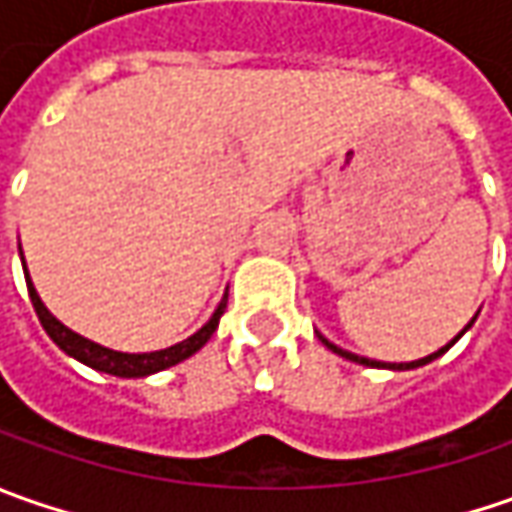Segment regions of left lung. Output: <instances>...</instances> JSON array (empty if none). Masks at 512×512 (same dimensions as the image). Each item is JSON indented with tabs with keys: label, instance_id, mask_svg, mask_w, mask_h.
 Masks as SVG:
<instances>
[{
	"label": "left lung",
	"instance_id": "1",
	"mask_svg": "<svg viewBox=\"0 0 512 512\" xmlns=\"http://www.w3.org/2000/svg\"><path fill=\"white\" fill-rule=\"evenodd\" d=\"M467 327H470V325H467ZM467 327H464V330H467ZM464 330H462V333H464ZM462 333H459V336H462ZM459 336H456V339H459ZM319 339H322V336H319ZM456 339H453V342H456ZM322 342H325V347H330L333 353H339V356H344V359H350V362L364 364V367H390V370H410V367H422V364L433 362V359H439L444 350H450V344H453V342H450V344H447V347H442V350H436V353H430V356H424V359H419V362L382 364V362H373V359H364V356H356V353H347V350H342V347H336V344H330V342H327V339H322Z\"/></svg>",
	"mask_w": 512,
	"mask_h": 512
}]
</instances>
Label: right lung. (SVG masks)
Wrapping results in <instances>:
<instances>
[{"label":"right lung","mask_w":512,"mask_h":512,"mask_svg":"<svg viewBox=\"0 0 512 512\" xmlns=\"http://www.w3.org/2000/svg\"><path fill=\"white\" fill-rule=\"evenodd\" d=\"M25 282H28V293H30V302H33V310H36V316H39V322H42V327H45V333H48L50 339L59 344L68 356H73V359H79V362L88 364V367H93V370L110 373V376H122V379H139V376H150V373H156V370H165V367H173V364L185 362L187 356H193L196 350H202V347L207 344V339L216 333L219 319H222V313H225V307H227V296H225V299H222V305L216 307V313L210 316V322H207L202 330H196V333H193L190 339H185V342L173 344V347H165V350H156V353H119V350H108V347H102V344L90 342V339H85V336H79V333L68 330L62 322H56V319L48 313V307L42 305L39 293H36L33 285H30V276H25Z\"/></svg>","instance_id":"right-lung-1"}]
</instances>
